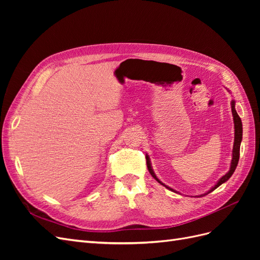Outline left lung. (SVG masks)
I'll return each mask as SVG.
<instances>
[{"label": "left lung", "mask_w": 260, "mask_h": 260, "mask_svg": "<svg viewBox=\"0 0 260 260\" xmlns=\"http://www.w3.org/2000/svg\"><path fill=\"white\" fill-rule=\"evenodd\" d=\"M231 111H232L233 120H234V144H233V149H232V160H231L230 170L228 171L223 177H221V178L219 179V181L215 184V186H212L207 193L203 194V195H207L208 193H210V192H212L214 190H216V188H217L219 185H221L222 183L225 182V181L229 180V179L231 178V176L233 175V172H234L235 168H237V166H238V162H239V159H240V146H241V141H242V136H243V128H242V120H241V118H240V116L238 115L237 111H235V102H234V100L231 102ZM146 165H147V169H148V171H149V174L152 175V177L157 181V182H159L161 185L166 186L167 188H169V190L176 192L175 190H172L171 187H169V186H167V185H165V184L161 182V181L156 177V175L154 174V171H153V169H152L151 160H149V157H148V156L146 157ZM203 195H200V196H203Z\"/></svg>", "instance_id": "obj_1"}]
</instances>
